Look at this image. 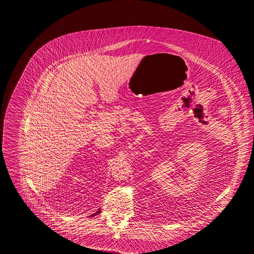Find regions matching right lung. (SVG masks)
<instances>
[{
	"instance_id": "right-lung-1",
	"label": "right lung",
	"mask_w": 254,
	"mask_h": 254,
	"mask_svg": "<svg viewBox=\"0 0 254 254\" xmlns=\"http://www.w3.org/2000/svg\"><path fill=\"white\" fill-rule=\"evenodd\" d=\"M100 208H99L95 213H93V214H91V215L89 216V217H93V216H96L98 215V214H100Z\"/></svg>"
}]
</instances>
